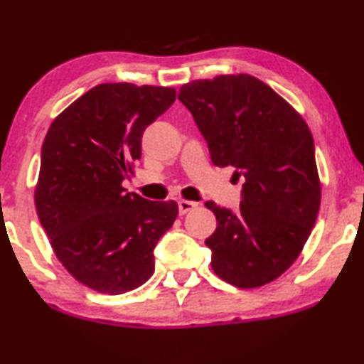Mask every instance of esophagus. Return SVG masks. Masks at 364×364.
Instances as JSON below:
<instances>
[{
  "label": "esophagus",
  "instance_id": "esophagus-1",
  "mask_svg": "<svg viewBox=\"0 0 364 364\" xmlns=\"http://www.w3.org/2000/svg\"><path fill=\"white\" fill-rule=\"evenodd\" d=\"M196 206H198L196 203L186 201V199H180V201H178V209H180V214H186L189 211H193V209Z\"/></svg>",
  "mask_w": 364,
  "mask_h": 364
}]
</instances>
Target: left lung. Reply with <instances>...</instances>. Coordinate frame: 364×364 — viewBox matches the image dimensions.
I'll return each mask as SVG.
<instances>
[{
	"label": "left lung",
	"mask_w": 364,
	"mask_h": 364,
	"mask_svg": "<svg viewBox=\"0 0 364 364\" xmlns=\"http://www.w3.org/2000/svg\"><path fill=\"white\" fill-rule=\"evenodd\" d=\"M216 166L244 178L240 211L208 201L218 228L206 239L224 282L255 289L279 279L315 226L321 186L314 136L301 115L249 74L191 80L178 94Z\"/></svg>",
	"instance_id": "left-lung-1"
}]
</instances>
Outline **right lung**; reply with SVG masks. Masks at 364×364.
<instances>
[{"mask_svg":"<svg viewBox=\"0 0 364 364\" xmlns=\"http://www.w3.org/2000/svg\"><path fill=\"white\" fill-rule=\"evenodd\" d=\"M173 87L100 84L55 117L46 133L36 211L55 257L80 284L120 295L153 275V249L178 216L122 186L141 158V135L170 109Z\"/></svg>","mask_w":364,"mask_h":364,"instance_id":"right-lung-1","label":"right lung"}]
</instances>
